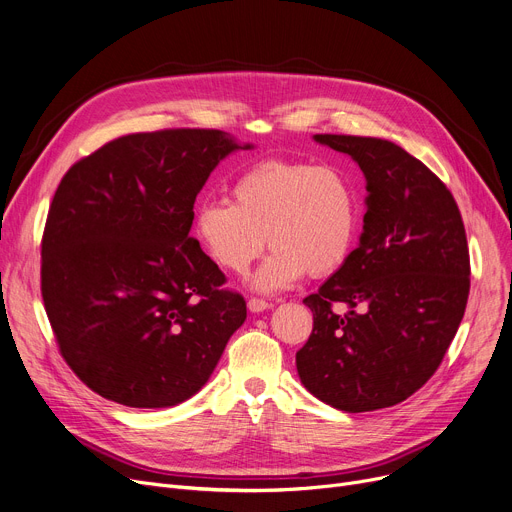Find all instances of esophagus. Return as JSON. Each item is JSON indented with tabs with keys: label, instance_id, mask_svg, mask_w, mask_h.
<instances>
[{
	"label": "esophagus",
	"instance_id": "obj_1",
	"mask_svg": "<svg viewBox=\"0 0 512 512\" xmlns=\"http://www.w3.org/2000/svg\"><path fill=\"white\" fill-rule=\"evenodd\" d=\"M247 307H249L251 313H261V311H265V309H270L272 303H267V301H263V299H255V297H253V299H249Z\"/></svg>",
	"mask_w": 512,
	"mask_h": 512
}]
</instances>
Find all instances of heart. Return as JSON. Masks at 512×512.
Segmentation results:
<instances>
[{
  "label": "heart",
  "instance_id": "1",
  "mask_svg": "<svg viewBox=\"0 0 512 512\" xmlns=\"http://www.w3.org/2000/svg\"><path fill=\"white\" fill-rule=\"evenodd\" d=\"M232 201L199 203L195 234L209 257L236 276H245L270 242L274 253L253 280L261 292L288 288L305 272L330 276L353 251L359 195L334 166L259 161L234 180Z\"/></svg>",
  "mask_w": 512,
  "mask_h": 512
}]
</instances>
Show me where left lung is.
I'll use <instances>...</instances> for the list:
<instances>
[{
	"mask_svg": "<svg viewBox=\"0 0 512 512\" xmlns=\"http://www.w3.org/2000/svg\"><path fill=\"white\" fill-rule=\"evenodd\" d=\"M315 141L351 155L369 195L359 247L303 301L313 332L297 369L334 409H386L432 378L461 326L471 286L463 218L446 184L402 147L353 134Z\"/></svg>",
	"mask_w": 512,
	"mask_h": 512,
	"instance_id": "left-lung-1",
	"label": "left lung"
}]
</instances>
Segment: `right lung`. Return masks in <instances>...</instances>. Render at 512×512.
Here are the masks:
<instances>
[{"label": "right lung", "mask_w": 512, "mask_h": 512, "mask_svg": "<svg viewBox=\"0 0 512 512\" xmlns=\"http://www.w3.org/2000/svg\"><path fill=\"white\" fill-rule=\"evenodd\" d=\"M236 149L251 145L213 128L137 132L64 174L41 240V294L60 355L99 396L178 405L247 319L242 294L188 234L199 191Z\"/></svg>", "instance_id": "1"}]
</instances>
